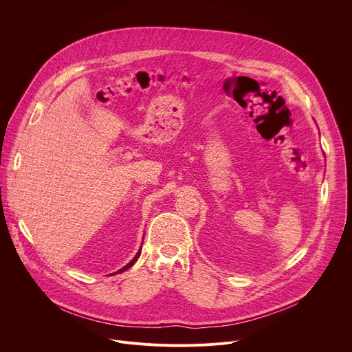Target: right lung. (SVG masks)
I'll return each instance as SVG.
<instances>
[{"instance_id": "obj_1", "label": "right lung", "mask_w": 352, "mask_h": 352, "mask_svg": "<svg viewBox=\"0 0 352 352\" xmlns=\"http://www.w3.org/2000/svg\"><path fill=\"white\" fill-rule=\"evenodd\" d=\"M140 256H141V249H140V252L137 253V256H135V257H134V258H133V260H131V261H130V263H129V264H127L126 267H123L122 270H119V271H117V272H114V274H120V272H124V271H127L129 268H131V267H133V265L135 264V261H137V260L140 258Z\"/></svg>"}]
</instances>
